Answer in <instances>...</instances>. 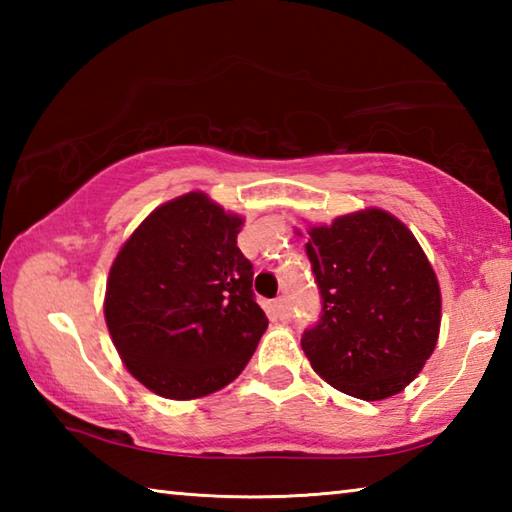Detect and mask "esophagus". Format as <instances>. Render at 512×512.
I'll return each mask as SVG.
<instances>
[{
  "mask_svg": "<svg viewBox=\"0 0 512 512\" xmlns=\"http://www.w3.org/2000/svg\"><path fill=\"white\" fill-rule=\"evenodd\" d=\"M275 314L280 316L282 320H287V318H289V314H291V307H289V300H287V296H282V298H277V300H275Z\"/></svg>",
  "mask_w": 512,
  "mask_h": 512,
  "instance_id": "1",
  "label": "esophagus"
}]
</instances>
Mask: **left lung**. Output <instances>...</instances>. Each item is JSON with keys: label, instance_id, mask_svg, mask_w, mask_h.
<instances>
[{"label": "left lung", "instance_id": "1", "mask_svg": "<svg viewBox=\"0 0 512 512\" xmlns=\"http://www.w3.org/2000/svg\"><path fill=\"white\" fill-rule=\"evenodd\" d=\"M305 248L323 296V316L302 336L311 368L359 400L402 393L436 350L443 318L418 239L391 212L366 207L309 225Z\"/></svg>", "mask_w": 512, "mask_h": 512}]
</instances>
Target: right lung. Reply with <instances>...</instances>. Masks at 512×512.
<instances>
[{
  "label": "right lung",
  "mask_w": 512,
  "mask_h": 512,
  "mask_svg": "<svg viewBox=\"0 0 512 512\" xmlns=\"http://www.w3.org/2000/svg\"><path fill=\"white\" fill-rule=\"evenodd\" d=\"M244 216L189 192L137 225L110 266L103 316L126 370L167 400L235 381L268 318L237 246Z\"/></svg>",
  "instance_id": "add662e5"
}]
</instances>
